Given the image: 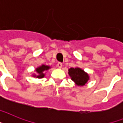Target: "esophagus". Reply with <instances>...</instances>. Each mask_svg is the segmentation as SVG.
<instances>
[{"label":"esophagus","mask_w":123,"mask_h":123,"mask_svg":"<svg viewBox=\"0 0 123 123\" xmlns=\"http://www.w3.org/2000/svg\"><path fill=\"white\" fill-rule=\"evenodd\" d=\"M57 66L58 68H61L62 66V64L61 62H58L57 65Z\"/></svg>","instance_id":"1"}]
</instances>
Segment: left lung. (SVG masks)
Instances as JSON below:
<instances>
[{
  "label": "left lung",
  "mask_w": 123,
  "mask_h": 123,
  "mask_svg": "<svg viewBox=\"0 0 123 123\" xmlns=\"http://www.w3.org/2000/svg\"><path fill=\"white\" fill-rule=\"evenodd\" d=\"M68 71H69L68 74L71 78V80L77 86H84L89 79L87 73H86L84 70H82L79 68H71Z\"/></svg>",
  "instance_id": "1"
}]
</instances>
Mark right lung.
<instances>
[{
	"label": "right lung",
	"mask_w": 123,
	"mask_h": 123,
	"mask_svg": "<svg viewBox=\"0 0 123 123\" xmlns=\"http://www.w3.org/2000/svg\"><path fill=\"white\" fill-rule=\"evenodd\" d=\"M49 68H50V66H45V65H42L41 66H39V68H37L36 69V73L38 74L37 75H33L34 77H36V78H38V79H41V78H43L44 77V74L43 73V71H46V70H48Z\"/></svg>",
	"instance_id": "add662e5"
}]
</instances>
